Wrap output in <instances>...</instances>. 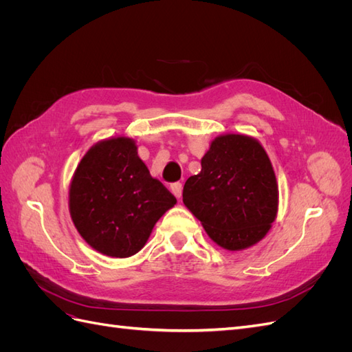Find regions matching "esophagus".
<instances>
[{"mask_svg":"<svg viewBox=\"0 0 352 352\" xmlns=\"http://www.w3.org/2000/svg\"><path fill=\"white\" fill-rule=\"evenodd\" d=\"M170 190H172V194L176 197V198H180L182 197V184H172V186H170Z\"/></svg>","mask_w":352,"mask_h":352,"instance_id":"34e87169","label":"esophagus"}]
</instances>
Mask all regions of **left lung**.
Returning <instances> with one entry per match:
<instances>
[{
  "mask_svg": "<svg viewBox=\"0 0 352 352\" xmlns=\"http://www.w3.org/2000/svg\"><path fill=\"white\" fill-rule=\"evenodd\" d=\"M184 204L221 248L261 241L278 216L279 189L270 158L252 136L220 135L184 186Z\"/></svg>",
  "mask_w": 352,
  "mask_h": 352,
  "instance_id": "left-lung-1",
  "label": "left lung"
}]
</instances>
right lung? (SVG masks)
Masks as SVG:
<instances>
[{
  "label": "right lung",
  "instance_id": "obj_1",
  "mask_svg": "<svg viewBox=\"0 0 352 352\" xmlns=\"http://www.w3.org/2000/svg\"><path fill=\"white\" fill-rule=\"evenodd\" d=\"M176 198L150 175L126 136L92 145L78 164L69 210L79 235L107 257L126 258L144 248L153 228Z\"/></svg>",
  "mask_w": 352,
  "mask_h": 352
}]
</instances>
